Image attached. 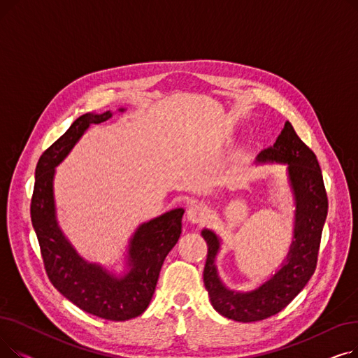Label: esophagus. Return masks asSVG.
Instances as JSON below:
<instances>
[{"label":"esophagus","instance_id":"1","mask_svg":"<svg viewBox=\"0 0 358 358\" xmlns=\"http://www.w3.org/2000/svg\"><path fill=\"white\" fill-rule=\"evenodd\" d=\"M185 216H187V220H189L190 223H200L209 217V209L206 208L204 204L194 203V204L189 206V209H187V212H185Z\"/></svg>","mask_w":358,"mask_h":358}]
</instances>
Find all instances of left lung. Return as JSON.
<instances>
[{
  "instance_id": "left-lung-1",
  "label": "left lung",
  "mask_w": 358,
  "mask_h": 358,
  "mask_svg": "<svg viewBox=\"0 0 358 358\" xmlns=\"http://www.w3.org/2000/svg\"><path fill=\"white\" fill-rule=\"evenodd\" d=\"M255 164L287 165L286 174L294 203L293 239L281 266L264 283L252 290H234L223 283L216 267L222 247L220 236L208 228L201 231L209 248L203 281L210 303L222 316L236 322L267 319L285 309L302 292L316 268L319 242L328 213L321 168L290 122L285 123L274 145L257 155Z\"/></svg>"
}]
</instances>
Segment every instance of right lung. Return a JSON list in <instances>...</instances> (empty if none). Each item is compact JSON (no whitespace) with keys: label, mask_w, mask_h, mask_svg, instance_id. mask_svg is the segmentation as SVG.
Returning a JSON list of instances; mask_svg holds the SVG:
<instances>
[{"label":"right lung","mask_w":358,"mask_h":358,"mask_svg":"<svg viewBox=\"0 0 358 358\" xmlns=\"http://www.w3.org/2000/svg\"><path fill=\"white\" fill-rule=\"evenodd\" d=\"M111 117L110 110L85 113L45 150L36 165L30 215L55 289L87 313L108 321H127L142 315L152 300L164 259L181 235L184 209H173L139 224L127 242L122 273L111 271L100 262H90L73 248L56 216V166L64 162L91 124Z\"/></svg>","instance_id":"obj_1"}]
</instances>
